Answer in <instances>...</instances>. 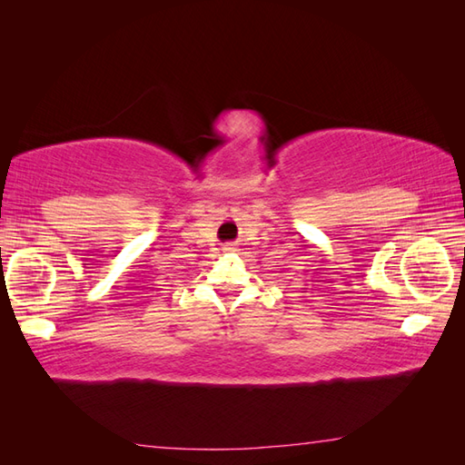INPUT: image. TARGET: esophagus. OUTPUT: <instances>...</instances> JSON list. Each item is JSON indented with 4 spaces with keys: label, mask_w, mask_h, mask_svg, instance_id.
Listing matches in <instances>:
<instances>
[{
    "label": "esophagus",
    "mask_w": 465,
    "mask_h": 465,
    "mask_svg": "<svg viewBox=\"0 0 465 465\" xmlns=\"http://www.w3.org/2000/svg\"><path fill=\"white\" fill-rule=\"evenodd\" d=\"M223 250H224V252H236L238 248H236L234 244H231V242H229V244H224V246H223Z\"/></svg>",
    "instance_id": "34e87169"
}]
</instances>
